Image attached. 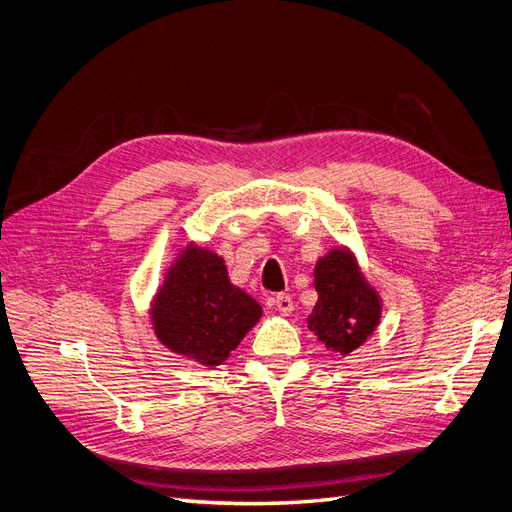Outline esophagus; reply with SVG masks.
Masks as SVG:
<instances>
[{
	"mask_svg": "<svg viewBox=\"0 0 512 512\" xmlns=\"http://www.w3.org/2000/svg\"><path fill=\"white\" fill-rule=\"evenodd\" d=\"M271 302H273V306L281 315H290L294 311V300L288 294H275L271 298Z\"/></svg>",
	"mask_w": 512,
	"mask_h": 512,
	"instance_id": "1",
	"label": "esophagus"
}]
</instances>
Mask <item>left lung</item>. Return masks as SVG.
<instances>
[{"label": "left lung", "instance_id": "obj_1", "mask_svg": "<svg viewBox=\"0 0 512 512\" xmlns=\"http://www.w3.org/2000/svg\"><path fill=\"white\" fill-rule=\"evenodd\" d=\"M319 300L309 315V330L340 355L353 353L380 321V298L365 283L355 258L334 250L315 267Z\"/></svg>", "mask_w": 512, "mask_h": 512}]
</instances>
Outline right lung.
Returning a JSON list of instances; mask_svg holds the SVG:
<instances>
[{
    "label": "right lung",
    "mask_w": 512,
    "mask_h": 512,
    "mask_svg": "<svg viewBox=\"0 0 512 512\" xmlns=\"http://www.w3.org/2000/svg\"><path fill=\"white\" fill-rule=\"evenodd\" d=\"M157 338L178 355L218 365L260 319V304L235 288L216 254L189 248L168 271L153 302Z\"/></svg>",
    "instance_id": "right-lung-1"
}]
</instances>
